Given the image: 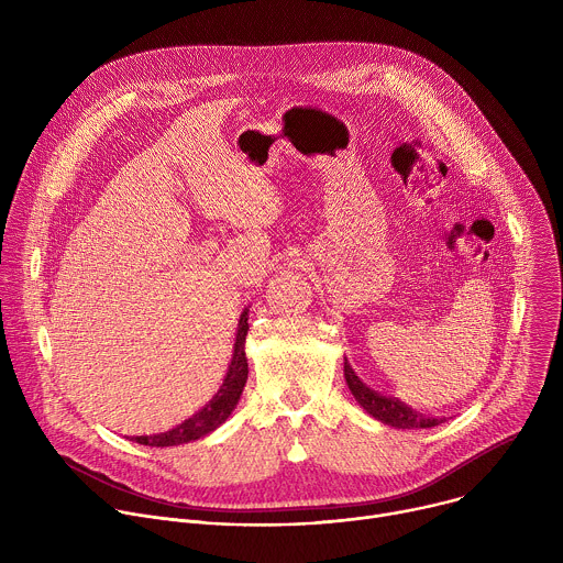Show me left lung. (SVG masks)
Wrapping results in <instances>:
<instances>
[{
  "label": "left lung",
  "mask_w": 563,
  "mask_h": 563,
  "mask_svg": "<svg viewBox=\"0 0 563 563\" xmlns=\"http://www.w3.org/2000/svg\"><path fill=\"white\" fill-rule=\"evenodd\" d=\"M345 380L350 391L354 394V398L358 400V406L374 417L376 421L398 428V430H419V428H434L439 423H443V419H434V417H426L417 410H412L410 406H406L404 400H398L394 396H383L376 389H369L352 369V365L345 361Z\"/></svg>",
  "instance_id": "left-lung-1"
}]
</instances>
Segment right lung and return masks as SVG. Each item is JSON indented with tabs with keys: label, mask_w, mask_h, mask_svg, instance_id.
<instances>
[{
	"label": "right lung",
	"mask_w": 563,
	"mask_h": 563,
	"mask_svg": "<svg viewBox=\"0 0 563 563\" xmlns=\"http://www.w3.org/2000/svg\"><path fill=\"white\" fill-rule=\"evenodd\" d=\"M247 309L240 313V323H238V332H235V345H233V356L227 369V376L220 385V389L216 391V396L209 400V404L198 410L191 419L183 421L180 426L159 432V434H151V437H135L133 441L140 445H151V448H172V445H183L189 441H198L207 434H211L216 428H220L229 415L235 410L240 394L245 389L247 383V356H245V339H247Z\"/></svg>",
	"instance_id": "1"
}]
</instances>
